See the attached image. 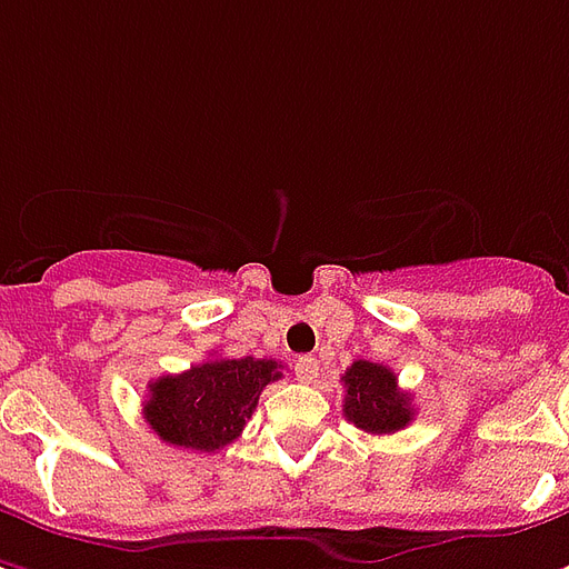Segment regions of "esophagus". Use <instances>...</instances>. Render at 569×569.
Masks as SVG:
<instances>
[{"instance_id": "obj_1", "label": "esophagus", "mask_w": 569, "mask_h": 569, "mask_svg": "<svg viewBox=\"0 0 569 569\" xmlns=\"http://www.w3.org/2000/svg\"><path fill=\"white\" fill-rule=\"evenodd\" d=\"M320 375V362L313 357H298L296 359V378L301 383H313Z\"/></svg>"}]
</instances>
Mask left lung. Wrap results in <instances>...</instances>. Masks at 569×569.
<instances>
[{"mask_svg":"<svg viewBox=\"0 0 569 569\" xmlns=\"http://www.w3.org/2000/svg\"><path fill=\"white\" fill-rule=\"evenodd\" d=\"M345 418L371 436L406 429L415 418L411 393L399 390L396 375L381 362L357 359L345 371Z\"/></svg>","mask_w":569,"mask_h":569,"instance_id":"obj_1","label":"left lung"}]
</instances>
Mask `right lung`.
Listing matches in <instances>:
<instances>
[{
  "mask_svg": "<svg viewBox=\"0 0 569 569\" xmlns=\"http://www.w3.org/2000/svg\"><path fill=\"white\" fill-rule=\"evenodd\" d=\"M280 378L273 359H207L151 381L142 415L154 436L173 448L219 451L243 432L261 390Z\"/></svg>",
  "mask_w": 569,
  "mask_h": 569,
  "instance_id": "right-lung-1",
  "label": "right lung"
}]
</instances>
